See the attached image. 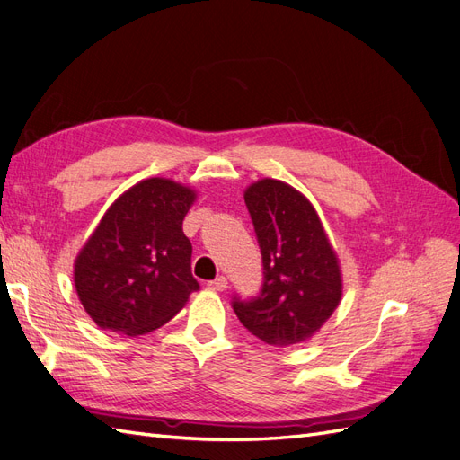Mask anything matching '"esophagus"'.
Masks as SVG:
<instances>
[{
	"instance_id": "1",
	"label": "esophagus",
	"mask_w": 460,
	"mask_h": 460,
	"mask_svg": "<svg viewBox=\"0 0 460 460\" xmlns=\"http://www.w3.org/2000/svg\"><path fill=\"white\" fill-rule=\"evenodd\" d=\"M226 286H228V280L225 276H218V278H215V280L207 284V288L213 289V291H222V289H226Z\"/></svg>"
}]
</instances>
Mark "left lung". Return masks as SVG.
<instances>
[{"mask_svg": "<svg viewBox=\"0 0 460 460\" xmlns=\"http://www.w3.org/2000/svg\"><path fill=\"white\" fill-rule=\"evenodd\" d=\"M262 257V286L252 299H232L240 323L269 345L309 340L341 299L338 257L309 199L264 178L245 190Z\"/></svg>", "mask_w": 460, "mask_h": 460, "instance_id": "left-lung-1", "label": "left lung"}]
</instances>
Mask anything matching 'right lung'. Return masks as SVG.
Returning a JSON list of instances; mask_svg holds the SVG:
<instances>
[{"label":"right lung","mask_w":460,"mask_h":460,"mask_svg":"<svg viewBox=\"0 0 460 460\" xmlns=\"http://www.w3.org/2000/svg\"><path fill=\"white\" fill-rule=\"evenodd\" d=\"M193 199L186 186L149 178L109 207L75 262L76 294L97 326L142 336L199 289L182 230Z\"/></svg>","instance_id":"1"}]
</instances>
